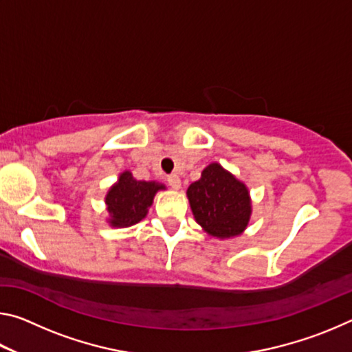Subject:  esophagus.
<instances>
[{"label":"esophagus","mask_w":352,"mask_h":352,"mask_svg":"<svg viewBox=\"0 0 352 352\" xmlns=\"http://www.w3.org/2000/svg\"><path fill=\"white\" fill-rule=\"evenodd\" d=\"M168 183H169V186L174 188V189H180V186H182L180 177L175 175V174H172V175L168 177Z\"/></svg>","instance_id":"34e87169"}]
</instances>
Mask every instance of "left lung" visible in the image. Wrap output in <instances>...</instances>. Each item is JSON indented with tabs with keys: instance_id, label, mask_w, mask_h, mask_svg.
I'll return each mask as SVG.
<instances>
[{
	"instance_id": "1",
	"label": "left lung",
	"mask_w": 352,
	"mask_h": 352,
	"mask_svg": "<svg viewBox=\"0 0 352 352\" xmlns=\"http://www.w3.org/2000/svg\"><path fill=\"white\" fill-rule=\"evenodd\" d=\"M190 210L197 223L214 237H233L247 228L252 206L245 184L212 163L188 188Z\"/></svg>"
}]
</instances>
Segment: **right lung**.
Returning <instances> with one entry per match:
<instances>
[{
  "mask_svg": "<svg viewBox=\"0 0 352 352\" xmlns=\"http://www.w3.org/2000/svg\"><path fill=\"white\" fill-rule=\"evenodd\" d=\"M164 189L155 182H138L130 172H122L119 180L111 186L105 197L107 210L110 212L113 226H130L146 217L157 190Z\"/></svg>",
  "mask_w": 352,
  "mask_h": 352,
  "instance_id": "1",
  "label": "right lung"
}]
</instances>
